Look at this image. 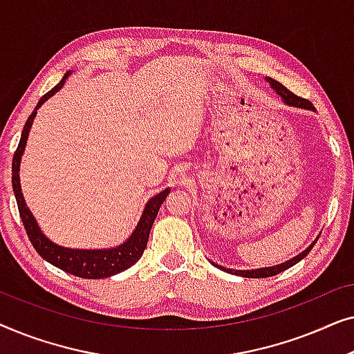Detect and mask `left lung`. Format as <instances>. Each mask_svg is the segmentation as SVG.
<instances>
[{
    "instance_id": "1",
    "label": "left lung",
    "mask_w": 354,
    "mask_h": 354,
    "mask_svg": "<svg viewBox=\"0 0 354 354\" xmlns=\"http://www.w3.org/2000/svg\"><path fill=\"white\" fill-rule=\"evenodd\" d=\"M266 82L270 85V88L275 90V93H277L280 98H282V101L287 106H293V108H301V109H309V111H316V108L309 103L308 100L304 98H299V96L293 95L292 91L285 88V86L280 84V82L270 79V77H266ZM317 240H314L311 245L308 246L306 250L301 251V253L295 256V258L285 261V263H280L277 266H270V268H259V269H251V270H236V269H225L222 268V266L212 263L214 266H217L219 269H224L227 270L229 274H235V275H240V277H248V279H264V277H272V275H277L280 272H283V270H287L292 268V266H295L297 263H299L303 258H306V254L311 251V248L314 246V243H316Z\"/></svg>"
}]
</instances>
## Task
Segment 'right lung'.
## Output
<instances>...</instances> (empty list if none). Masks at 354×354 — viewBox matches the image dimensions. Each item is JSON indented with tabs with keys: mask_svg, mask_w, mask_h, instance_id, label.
Listing matches in <instances>:
<instances>
[{
	"mask_svg": "<svg viewBox=\"0 0 354 354\" xmlns=\"http://www.w3.org/2000/svg\"><path fill=\"white\" fill-rule=\"evenodd\" d=\"M71 74H72L71 71L66 72L59 84H57L53 90L48 91L46 95L41 96L40 101H38V104L35 106V109H33V113L28 115L27 122L24 125L21 142H19V147L12 158V190H14V195H16L19 214H21L24 227H26L28 240L32 241L33 248L37 250V253L40 254L43 259L48 261V263L53 266H56V268L62 269L67 274L77 275V277L104 279L119 272H124V270L132 268V266L142 258L143 251L147 248V243H148L149 230H151L153 222L156 219L159 207H161L164 200H166V196L171 193V188H166V190L159 192L158 195L149 198L147 205H145V209L142 212V216H140V221L137 227H135V230L130 234V236L124 241V243L113 246V248H101V250L66 248V246H61L55 243V241H51L45 234H43L40 225H38V222L35 219V216L32 214V211L28 209L26 200H24L19 169H21V159H22L24 149H26L27 138H28V133H30L37 111L40 109V106L43 103H46L53 95L57 93V91L64 86L67 77Z\"/></svg>",
	"mask_w": 354,
	"mask_h": 354,
	"instance_id": "1",
	"label": "right lung"
}]
</instances>
